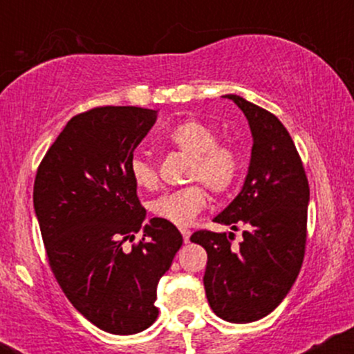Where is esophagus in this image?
Returning a JSON list of instances; mask_svg holds the SVG:
<instances>
[{"label":"esophagus","mask_w":354,"mask_h":354,"mask_svg":"<svg viewBox=\"0 0 354 354\" xmlns=\"http://www.w3.org/2000/svg\"><path fill=\"white\" fill-rule=\"evenodd\" d=\"M180 231H181V234H183V241H185L186 245H188V243H189V238H191V231H189V230H186V228H181Z\"/></svg>","instance_id":"esophagus-1"}]
</instances>
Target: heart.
Returning a JSON list of instances; mask_svg holds the SVG:
<instances>
[{
    "label": "heart",
    "instance_id": "obj_1",
    "mask_svg": "<svg viewBox=\"0 0 354 354\" xmlns=\"http://www.w3.org/2000/svg\"><path fill=\"white\" fill-rule=\"evenodd\" d=\"M165 145L191 158L186 181H200L213 194H226L236 185L241 174L243 161L236 148L218 145V135L208 124L196 120L176 123L163 136ZM129 174L136 186L153 189L158 183V173L153 161L145 156H135L129 161ZM206 206V191L200 185L168 191L153 201L151 209L158 218L186 226Z\"/></svg>",
    "mask_w": 354,
    "mask_h": 354
}]
</instances>
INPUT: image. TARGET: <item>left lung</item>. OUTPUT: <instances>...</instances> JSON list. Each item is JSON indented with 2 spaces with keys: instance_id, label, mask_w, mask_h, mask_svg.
I'll use <instances>...</instances> for the list:
<instances>
[{
  "instance_id": "left-lung-1",
  "label": "left lung",
  "mask_w": 354,
  "mask_h": 354,
  "mask_svg": "<svg viewBox=\"0 0 354 354\" xmlns=\"http://www.w3.org/2000/svg\"><path fill=\"white\" fill-rule=\"evenodd\" d=\"M225 98L245 113L253 149L245 185L214 221L233 231L243 226V241L234 248L233 233L208 230L191 234V241L208 253L203 283L214 315L230 323H251L270 315L298 278L310 186L281 121L241 96Z\"/></svg>"
}]
</instances>
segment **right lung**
Segmentation results:
<instances>
[{
	"mask_svg": "<svg viewBox=\"0 0 354 354\" xmlns=\"http://www.w3.org/2000/svg\"><path fill=\"white\" fill-rule=\"evenodd\" d=\"M158 111L101 106L73 116L44 154L33 205L48 261L73 306L100 330L135 335L156 321V286L183 236L151 218L129 174ZM138 230L144 238L131 248Z\"/></svg>",
	"mask_w": 354,
	"mask_h": 354,
	"instance_id": "1",
	"label": "right lung"
}]
</instances>
